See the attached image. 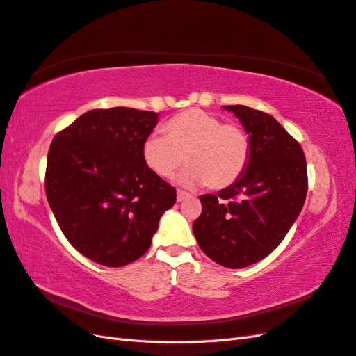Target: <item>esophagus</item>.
I'll use <instances>...</instances> for the list:
<instances>
[{"label":"esophagus","instance_id":"1","mask_svg":"<svg viewBox=\"0 0 356 356\" xmlns=\"http://www.w3.org/2000/svg\"><path fill=\"white\" fill-rule=\"evenodd\" d=\"M188 196H190V195H188L187 191H182V190H178V191H177V199H178V202L186 200Z\"/></svg>","mask_w":356,"mask_h":356}]
</instances>
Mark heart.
Listing matches in <instances>:
<instances>
[{
    "instance_id": "1",
    "label": "heart",
    "mask_w": 356,
    "mask_h": 356,
    "mask_svg": "<svg viewBox=\"0 0 356 356\" xmlns=\"http://www.w3.org/2000/svg\"><path fill=\"white\" fill-rule=\"evenodd\" d=\"M143 154L147 166L160 178L174 177L187 161L190 166L179 175L181 184H208L220 190L242 177L250 163L251 144L241 126L193 108L172 117L165 124V135H149Z\"/></svg>"
}]
</instances>
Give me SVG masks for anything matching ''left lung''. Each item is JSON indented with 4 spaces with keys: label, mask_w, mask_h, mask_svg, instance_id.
Returning a JSON list of instances; mask_svg holds the SVG:
<instances>
[{
    "label": "left lung",
    "mask_w": 356,
    "mask_h": 356,
    "mask_svg": "<svg viewBox=\"0 0 356 356\" xmlns=\"http://www.w3.org/2000/svg\"><path fill=\"white\" fill-rule=\"evenodd\" d=\"M250 135L251 156L242 177L217 195H202L193 233L211 260L242 268L263 260L284 241L307 193L301 145L270 114L227 105Z\"/></svg>",
    "instance_id": "1"
}]
</instances>
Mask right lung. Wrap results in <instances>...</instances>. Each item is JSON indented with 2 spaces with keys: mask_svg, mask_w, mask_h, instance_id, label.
<instances>
[{
  "mask_svg": "<svg viewBox=\"0 0 356 356\" xmlns=\"http://www.w3.org/2000/svg\"><path fill=\"white\" fill-rule=\"evenodd\" d=\"M159 114L92 110L53 138L46 195L68 242L89 260L120 267L143 257L177 191L149 169L143 145Z\"/></svg>",
  "mask_w": 356,
  "mask_h": 356,
  "instance_id": "1",
  "label": "right lung"
}]
</instances>
